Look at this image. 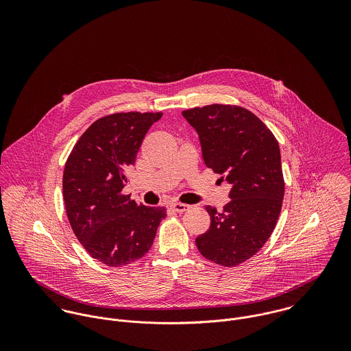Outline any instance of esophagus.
Masks as SVG:
<instances>
[{
	"label": "esophagus",
	"mask_w": 351,
	"mask_h": 351,
	"mask_svg": "<svg viewBox=\"0 0 351 351\" xmlns=\"http://www.w3.org/2000/svg\"><path fill=\"white\" fill-rule=\"evenodd\" d=\"M170 206H171V209H174L178 213L186 212L191 208V205H186V204H182V202H171Z\"/></svg>",
	"instance_id": "1"
}]
</instances>
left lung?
<instances>
[{"mask_svg": "<svg viewBox=\"0 0 351 351\" xmlns=\"http://www.w3.org/2000/svg\"><path fill=\"white\" fill-rule=\"evenodd\" d=\"M182 116L199 134L205 166L231 184L221 212L205 206L210 226L196 246L217 265L237 266L262 249L277 224L285 191L278 142L238 105L212 104Z\"/></svg>", "mask_w": 351, "mask_h": 351, "instance_id": "8db88e82", "label": "left lung"}]
</instances>
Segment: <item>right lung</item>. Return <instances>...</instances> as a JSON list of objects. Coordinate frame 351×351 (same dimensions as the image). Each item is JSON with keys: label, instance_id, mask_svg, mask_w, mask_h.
Instances as JSON below:
<instances>
[{"label": "right lung", "instance_id": "right-lung-1", "mask_svg": "<svg viewBox=\"0 0 351 351\" xmlns=\"http://www.w3.org/2000/svg\"><path fill=\"white\" fill-rule=\"evenodd\" d=\"M160 112L113 113L96 120L78 139L63 171L69 223L84 249L106 266L120 267L145 256L165 206H146L123 195L127 171Z\"/></svg>", "mask_w": 351, "mask_h": 351}]
</instances>
